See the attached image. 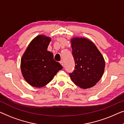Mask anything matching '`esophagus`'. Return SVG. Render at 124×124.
Here are the masks:
<instances>
[{
  "mask_svg": "<svg viewBox=\"0 0 124 124\" xmlns=\"http://www.w3.org/2000/svg\"><path fill=\"white\" fill-rule=\"evenodd\" d=\"M60 63L62 64V66H63V65H64V64H63V62L62 61H60Z\"/></svg>",
  "mask_w": 124,
  "mask_h": 124,
  "instance_id": "obj_1",
  "label": "esophagus"
}]
</instances>
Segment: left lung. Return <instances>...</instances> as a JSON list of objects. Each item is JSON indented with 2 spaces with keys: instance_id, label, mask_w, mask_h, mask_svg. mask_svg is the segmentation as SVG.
<instances>
[{
  "instance_id": "1",
  "label": "left lung",
  "mask_w": 124,
  "mask_h": 124,
  "mask_svg": "<svg viewBox=\"0 0 124 124\" xmlns=\"http://www.w3.org/2000/svg\"><path fill=\"white\" fill-rule=\"evenodd\" d=\"M71 42L75 63L74 71L69 74L71 79L80 88H91L99 81L104 72L103 57L94 43L88 39L74 38Z\"/></svg>"
}]
</instances>
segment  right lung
<instances>
[{"mask_svg":"<svg viewBox=\"0 0 124 124\" xmlns=\"http://www.w3.org/2000/svg\"><path fill=\"white\" fill-rule=\"evenodd\" d=\"M51 39L45 35L35 38L22 55L21 69L24 79L32 86L41 88L48 84L62 69L54 60L52 52L47 50Z\"/></svg>","mask_w":124,"mask_h":124,"instance_id":"add662e5","label":"right lung"}]
</instances>
